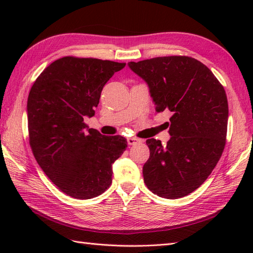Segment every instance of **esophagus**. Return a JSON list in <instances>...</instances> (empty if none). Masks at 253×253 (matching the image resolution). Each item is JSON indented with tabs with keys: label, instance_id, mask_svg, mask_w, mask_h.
<instances>
[{
	"label": "esophagus",
	"instance_id": "esophagus-1",
	"mask_svg": "<svg viewBox=\"0 0 253 253\" xmlns=\"http://www.w3.org/2000/svg\"><path fill=\"white\" fill-rule=\"evenodd\" d=\"M127 142H128V144H129V146H135L136 143L141 142V140H140V139H138V138L131 137V138H127Z\"/></svg>",
	"mask_w": 253,
	"mask_h": 253
}]
</instances>
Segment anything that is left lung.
<instances>
[{"instance_id":"1","label":"left lung","mask_w":253,"mask_h":253,"mask_svg":"<svg viewBox=\"0 0 253 253\" xmlns=\"http://www.w3.org/2000/svg\"><path fill=\"white\" fill-rule=\"evenodd\" d=\"M128 66L148 84L157 112H173L166 146L154 138L147 140L144 184L166 199L189 195L206 181L224 151L228 122L224 87L189 56L154 57Z\"/></svg>"}]
</instances>
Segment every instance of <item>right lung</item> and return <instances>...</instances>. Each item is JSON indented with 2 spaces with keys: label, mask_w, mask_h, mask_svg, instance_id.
<instances>
[{
  "label": "right lung",
  "mask_w": 253,
  "mask_h": 253,
  "mask_svg": "<svg viewBox=\"0 0 253 253\" xmlns=\"http://www.w3.org/2000/svg\"><path fill=\"white\" fill-rule=\"evenodd\" d=\"M126 63L65 56L32 84L27 102L29 143L42 170L67 196L84 200L112 184V164L126 150L122 136L89 128L102 89Z\"/></svg>",
  "instance_id": "right-lung-1"
}]
</instances>
